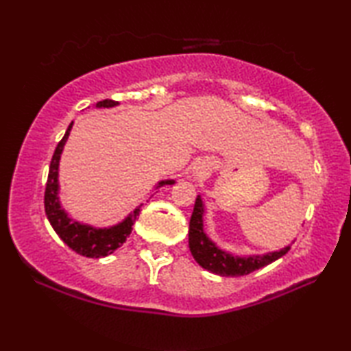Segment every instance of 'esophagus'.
<instances>
[{"instance_id":"34e87169","label":"esophagus","mask_w":351,"mask_h":351,"mask_svg":"<svg viewBox=\"0 0 351 351\" xmlns=\"http://www.w3.org/2000/svg\"><path fill=\"white\" fill-rule=\"evenodd\" d=\"M207 171H209V165L206 162H198L197 165L193 167V176L195 178H203Z\"/></svg>"}]
</instances>
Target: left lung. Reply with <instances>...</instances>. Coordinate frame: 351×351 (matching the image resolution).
Masks as SVG:
<instances>
[{
    "instance_id": "8db88e82",
    "label": "left lung",
    "mask_w": 351,
    "mask_h": 351,
    "mask_svg": "<svg viewBox=\"0 0 351 351\" xmlns=\"http://www.w3.org/2000/svg\"><path fill=\"white\" fill-rule=\"evenodd\" d=\"M189 247L201 268L223 277H240L251 274L283 257L291 246L268 254L246 255V257L223 251L204 232V203L201 195H198L189 224Z\"/></svg>"
}]
</instances>
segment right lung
<instances>
[{
	"instance_id": "obj_1",
	"label": "right lung",
	"mask_w": 351,
	"mask_h": 351,
	"mask_svg": "<svg viewBox=\"0 0 351 351\" xmlns=\"http://www.w3.org/2000/svg\"><path fill=\"white\" fill-rule=\"evenodd\" d=\"M117 105L119 102L105 99L96 104V108H112V106ZM71 128H73V122L69 123L66 133H64L63 139L58 142L54 156H52L45 190V212L56 234L73 251L90 258L106 257V255L114 252L117 247H121L125 243L127 237L132 234V226L134 224L136 217L139 215L142 204L136 207L125 219H122L121 223L114 226H110V228H94V226L75 221V219L68 215L66 210L62 207L60 197H58V192H60V186H58V164H60L62 152L68 141ZM167 184H175V180L159 181L156 189L167 186Z\"/></svg>"
}]
</instances>
